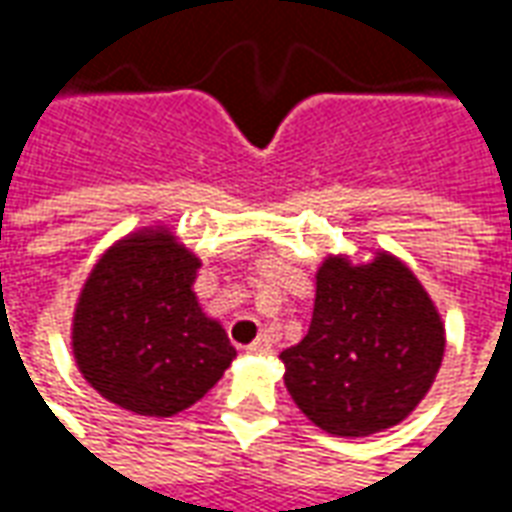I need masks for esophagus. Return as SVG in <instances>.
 I'll return each instance as SVG.
<instances>
[{"label":"esophagus","instance_id":"1","mask_svg":"<svg viewBox=\"0 0 512 512\" xmlns=\"http://www.w3.org/2000/svg\"><path fill=\"white\" fill-rule=\"evenodd\" d=\"M246 351H249V354H271V351H274V340H271L268 334H260L255 343L246 345Z\"/></svg>","mask_w":512,"mask_h":512}]
</instances>
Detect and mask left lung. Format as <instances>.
Listing matches in <instances>:
<instances>
[{"label":"left lung","mask_w":512,"mask_h":512,"mask_svg":"<svg viewBox=\"0 0 512 512\" xmlns=\"http://www.w3.org/2000/svg\"><path fill=\"white\" fill-rule=\"evenodd\" d=\"M444 329L417 277L381 255L329 257L307 337L282 351L285 386L326 433L370 436L406 419L439 373Z\"/></svg>","instance_id":"obj_1"}]
</instances>
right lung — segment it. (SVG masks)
I'll list each match as a JSON object with an SVG mask.
<instances>
[{"label":"right lung","instance_id":"right-lung-1","mask_svg":"<svg viewBox=\"0 0 512 512\" xmlns=\"http://www.w3.org/2000/svg\"><path fill=\"white\" fill-rule=\"evenodd\" d=\"M197 268L167 233L134 235L93 268L73 318V354L106 400L172 417L230 367L235 348L191 293Z\"/></svg>","mask_w":512,"mask_h":512}]
</instances>
